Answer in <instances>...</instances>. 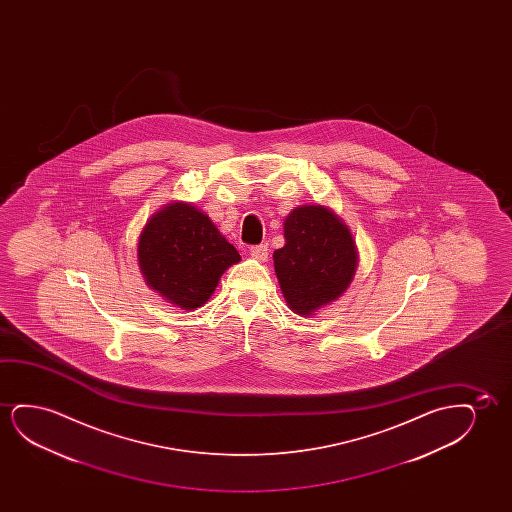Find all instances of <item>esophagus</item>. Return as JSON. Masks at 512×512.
I'll use <instances>...</instances> for the list:
<instances>
[{
    "label": "esophagus",
    "mask_w": 512,
    "mask_h": 512,
    "mask_svg": "<svg viewBox=\"0 0 512 512\" xmlns=\"http://www.w3.org/2000/svg\"><path fill=\"white\" fill-rule=\"evenodd\" d=\"M267 250H269L267 245L252 246V248H250V255H252V259L259 260V262H266L267 255H269Z\"/></svg>",
    "instance_id": "esophagus-1"
}]
</instances>
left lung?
<instances>
[{"label": "left lung", "mask_w": 512, "mask_h": 512, "mask_svg": "<svg viewBox=\"0 0 512 512\" xmlns=\"http://www.w3.org/2000/svg\"><path fill=\"white\" fill-rule=\"evenodd\" d=\"M285 246L273 253L274 273L288 308L315 315L337 301L357 273L358 250L350 227L323 204H302L283 222Z\"/></svg>", "instance_id": "1"}]
</instances>
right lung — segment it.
Here are the masks:
<instances>
[{"label": "right lung", "instance_id": "add662e5", "mask_svg": "<svg viewBox=\"0 0 512 512\" xmlns=\"http://www.w3.org/2000/svg\"><path fill=\"white\" fill-rule=\"evenodd\" d=\"M238 250L192 203L171 201L148 218L138 239L145 283L176 308L194 311L210 299Z\"/></svg>", "mask_w": 512, "mask_h": 512}]
</instances>
